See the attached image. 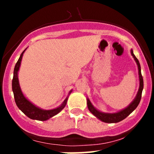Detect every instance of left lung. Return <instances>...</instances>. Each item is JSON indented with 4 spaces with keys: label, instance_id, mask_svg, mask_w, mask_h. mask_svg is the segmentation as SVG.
Masks as SVG:
<instances>
[{
    "label": "left lung",
    "instance_id": "8db88e82",
    "mask_svg": "<svg viewBox=\"0 0 154 154\" xmlns=\"http://www.w3.org/2000/svg\"><path fill=\"white\" fill-rule=\"evenodd\" d=\"M131 54L133 56L134 59L135 60L136 63H137V68H138V74H139V79H140V87L137 94L136 95L135 98L134 99L133 101L132 102L128 107L125 108L123 110L119 111L117 113H114V114H109V113H103L100 112L98 110H97L92 105L91 102L90 100L87 98V104L89 111H91L92 114L95 116H96L98 119L101 120L102 122L106 123H116L122 120L125 119L127 116H128L130 114L137 108V106L140 101L141 96H142V91L143 89V76L141 75V69L139 61L137 60V58L133 54V51L131 50Z\"/></svg>",
    "mask_w": 154,
    "mask_h": 154
}]
</instances>
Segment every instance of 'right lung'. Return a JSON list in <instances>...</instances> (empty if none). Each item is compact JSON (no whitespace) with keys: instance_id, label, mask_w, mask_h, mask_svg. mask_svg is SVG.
<instances>
[{"instance_id":"right-lung-1","label":"right lung","mask_w":154,"mask_h":154,"mask_svg":"<svg viewBox=\"0 0 154 154\" xmlns=\"http://www.w3.org/2000/svg\"><path fill=\"white\" fill-rule=\"evenodd\" d=\"M25 50L23 51L22 54L20 55V57L16 63L14 70V77L13 79H12V91H13L14 95L15 102L19 109L29 118L32 119L39 120V121H45V120L50 119L52 116L56 115L58 113H59L66 106L68 98H66L64 100L63 103L59 107L54 109H51V110H43L40 108L35 106L34 104H32L30 101L26 99L24 95H23L22 91H21L18 79V71L19 67H20L23 54ZM71 92L72 91L69 92V93Z\"/></svg>"}]
</instances>
